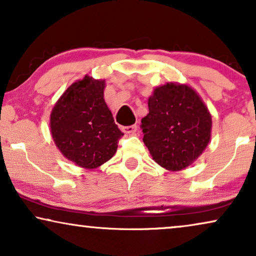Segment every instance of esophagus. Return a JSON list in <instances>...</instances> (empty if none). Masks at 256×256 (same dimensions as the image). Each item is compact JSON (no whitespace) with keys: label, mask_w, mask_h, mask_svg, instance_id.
Returning <instances> with one entry per match:
<instances>
[{"label":"esophagus","mask_w":256,"mask_h":256,"mask_svg":"<svg viewBox=\"0 0 256 256\" xmlns=\"http://www.w3.org/2000/svg\"><path fill=\"white\" fill-rule=\"evenodd\" d=\"M138 130V126L132 124V126H126V127H122V132H126V134H134Z\"/></svg>","instance_id":"1"}]
</instances>
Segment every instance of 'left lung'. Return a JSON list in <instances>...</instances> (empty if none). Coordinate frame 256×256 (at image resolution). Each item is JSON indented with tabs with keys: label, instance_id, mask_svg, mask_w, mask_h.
I'll return each instance as SVG.
<instances>
[{
	"label": "left lung",
	"instance_id": "8db88e82",
	"mask_svg": "<svg viewBox=\"0 0 256 256\" xmlns=\"http://www.w3.org/2000/svg\"><path fill=\"white\" fill-rule=\"evenodd\" d=\"M148 107L141 128L154 160L170 171L188 168L211 138L212 118L202 98L188 85L168 82L154 90Z\"/></svg>",
	"mask_w": 256,
	"mask_h": 256
}]
</instances>
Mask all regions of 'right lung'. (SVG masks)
Masks as SVG:
<instances>
[{
  "instance_id": "1",
  "label": "right lung",
  "mask_w": 256,
  "mask_h": 256,
  "mask_svg": "<svg viewBox=\"0 0 256 256\" xmlns=\"http://www.w3.org/2000/svg\"><path fill=\"white\" fill-rule=\"evenodd\" d=\"M104 80L85 76L56 102L50 116L52 138L68 160L96 169L116 152L124 135L104 99Z\"/></svg>"
}]
</instances>
